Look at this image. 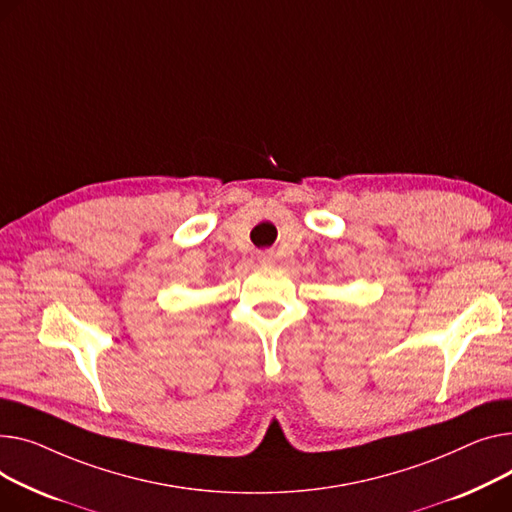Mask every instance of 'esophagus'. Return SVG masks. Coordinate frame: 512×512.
Returning <instances> with one entry per match:
<instances>
[{
	"mask_svg": "<svg viewBox=\"0 0 512 512\" xmlns=\"http://www.w3.org/2000/svg\"><path fill=\"white\" fill-rule=\"evenodd\" d=\"M257 259H259V263L269 265V263L276 261V253H274V251H259V253H257Z\"/></svg>",
	"mask_w": 512,
	"mask_h": 512,
	"instance_id": "obj_1",
	"label": "esophagus"
}]
</instances>
